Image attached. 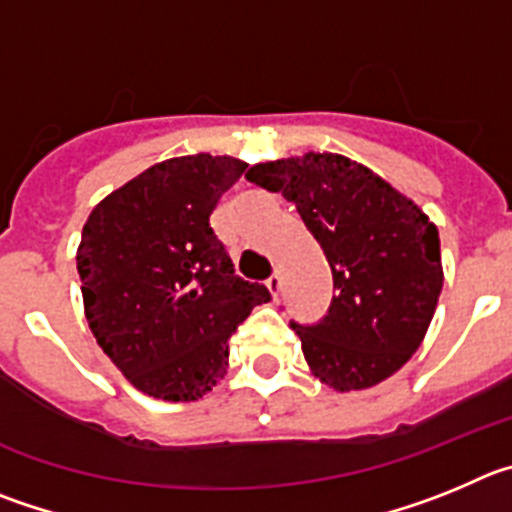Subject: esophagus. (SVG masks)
Returning a JSON list of instances; mask_svg holds the SVG:
<instances>
[{"label":"esophagus","mask_w":512,"mask_h":512,"mask_svg":"<svg viewBox=\"0 0 512 512\" xmlns=\"http://www.w3.org/2000/svg\"><path fill=\"white\" fill-rule=\"evenodd\" d=\"M267 290H270V296H273V301H278V296H280V275L278 273H273L270 275V278H267Z\"/></svg>","instance_id":"34e87169"}]
</instances>
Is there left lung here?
Segmentation results:
<instances>
[{
  "mask_svg": "<svg viewBox=\"0 0 512 512\" xmlns=\"http://www.w3.org/2000/svg\"><path fill=\"white\" fill-rule=\"evenodd\" d=\"M245 178L296 204L334 275L329 316L293 324L311 375L336 393L395 375L421 347L444 285L436 224L367 165L336 153L257 163Z\"/></svg>",
  "mask_w": 512,
  "mask_h": 512,
  "instance_id": "8db88e82",
  "label": "left lung"
}]
</instances>
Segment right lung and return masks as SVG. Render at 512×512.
I'll return each mask as SVG.
<instances>
[{"label":"right lung","mask_w":512,"mask_h":512,"mask_svg":"<svg viewBox=\"0 0 512 512\" xmlns=\"http://www.w3.org/2000/svg\"><path fill=\"white\" fill-rule=\"evenodd\" d=\"M247 163L183 155L101 199L76 250L96 344L150 398L188 403L224 380L229 336L270 290L234 275L209 219Z\"/></svg>","instance_id":"add662e5"}]
</instances>
